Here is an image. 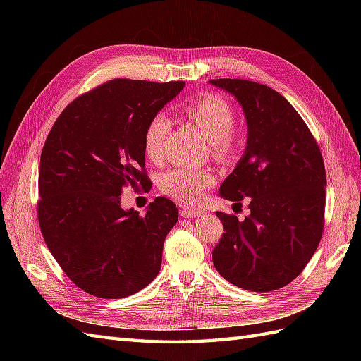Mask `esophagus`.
<instances>
[{"label": "esophagus", "mask_w": 361, "mask_h": 361, "mask_svg": "<svg viewBox=\"0 0 361 361\" xmlns=\"http://www.w3.org/2000/svg\"><path fill=\"white\" fill-rule=\"evenodd\" d=\"M204 211L202 209H197V207H191V206H182L180 209V215L183 218H192V216H200L203 215Z\"/></svg>", "instance_id": "34e87169"}]
</instances>
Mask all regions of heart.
<instances>
[{
	"label": "heart",
	"instance_id": "obj_1",
	"mask_svg": "<svg viewBox=\"0 0 361 361\" xmlns=\"http://www.w3.org/2000/svg\"><path fill=\"white\" fill-rule=\"evenodd\" d=\"M191 122L209 138L212 154L220 161H231L239 149L235 135L236 113L224 97L216 94H202L183 108ZM171 128V120L166 113L152 116L145 129L143 149L147 159L159 162L164 158V141ZM215 173L211 169L173 167L161 176L159 188L169 197L183 202H200L215 183Z\"/></svg>",
	"mask_w": 361,
	"mask_h": 361
}]
</instances>
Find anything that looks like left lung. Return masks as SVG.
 I'll list each match as a JSON object with an SVG mask.
<instances>
[{"label": "left lung", "instance_id": "obj_1", "mask_svg": "<svg viewBox=\"0 0 361 361\" xmlns=\"http://www.w3.org/2000/svg\"><path fill=\"white\" fill-rule=\"evenodd\" d=\"M241 104L245 154L221 183L231 202L250 197V215L215 212L223 236L212 251L221 277L251 292L277 290L309 264L324 232L326 176L318 143L279 92L247 80H211Z\"/></svg>", "mask_w": 361, "mask_h": 361}]
</instances>
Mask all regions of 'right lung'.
Instances as JSON below:
<instances>
[{"label":"right lung","mask_w":361,"mask_h":361,"mask_svg":"<svg viewBox=\"0 0 361 361\" xmlns=\"http://www.w3.org/2000/svg\"><path fill=\"white\" fill-rule=\"evenodd\" d=\"M183 85L111 80L76 97L49 130L40 155V232L64 274L93 297H129L161 269L176 204L157 197L141 216L120 206V194L147 190L145 129Z\"/></svg>","instance_id":"obj_1"}]
</instances>
